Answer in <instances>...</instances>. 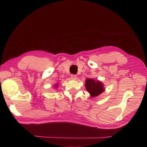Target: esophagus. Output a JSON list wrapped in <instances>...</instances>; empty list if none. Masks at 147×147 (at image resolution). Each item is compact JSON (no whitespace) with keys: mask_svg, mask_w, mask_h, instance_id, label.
Listing matches in <instances>:
<instances>
[{"mask_svg":"<svg viewBox=\"0 0 147 147\" xmlns=\"http://www.w3.org/2000/svg\"><path fill=\"white\" fill-rule=\"evenodd\" d=\"M71 78L72 80H76L77 78V76L75 74H71Z\"/></svg>","mask_w":147,"mask_h":147,"instance_id":"34e87169","label":"esophagus"}]
</instances>
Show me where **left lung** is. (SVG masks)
Masks as SVG:
<instances>
[{
  "instance_id": "1",
  "label": "left lung",
  "mask_w": 147,
  "mask_h": 147,
  "mask_svg": "<svg viewBox=\"0 0 147 147\" xmlns=\"http://www.w3.org/2000/svg\"><path fill=\"white\" fill-rule=\"evenodd\" d=\"M85 86L86 90L90 93L92 97L98 96L104 91L103 84L98 81L96 82L93 79H86Z\"/></svg>"
}]
</instances>
